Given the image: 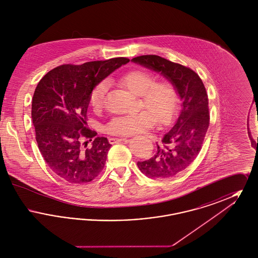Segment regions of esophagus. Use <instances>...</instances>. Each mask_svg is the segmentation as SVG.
I'll return each instance as SVG.
<instances>
[{
    "label": "esophagus",
    "mask_w": 258,
    "mask_h": 258,
    "mask_svg": "<svg viewBox=\"0 0 258 258\" xmlns=\"http://www.w3.org/2000/svg\"><path fill=\"white\" fill-rule=\"evenodd\" d=\"M108 140H109L110 144H114V143L124 141V140H126V138H124V137H120V138H118V137H110Z\"/></svg>",
    "instance_id": "esophagus-1"
}]
</instances>
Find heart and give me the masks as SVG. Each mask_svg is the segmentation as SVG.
Here are the masks:
<instances>
[{"label":"heart","mask_w":258,"mask_h":258,"mask_svg":"<svg viewBox=\"0 0 258 258\" xmlns=\"http://www.w3.org/2000/svg\"><path fill=\"white\" fill-rule=\"evenodd\" d=\"M155 76L148 72L135 70L119 78L122 86L133 94L140 96L141 106L147 110L135 114L117 116L106 124L105 132L114 135H135L153 127L157 119L160 123L167 124L175 118L178 111V95L170 82H156ZM108 82L102 81L93 89L90 103L96 110L104 104Z\"/></svg>","instance_id":"b5f03b06"}]
</instances>
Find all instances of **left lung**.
<instances>
[{"label": "left lung", "mask_w": 258, "mask_h": 258, "mask_svg": "<svg viewBox=\"0 0 258 258\" xmlns=\"http://www.w3.org/2000/svg\"><path fill=\"white\" fill-rule=\"evenodd\" d=\"M132 61L164 76L182 100L179 117L163 135L162 145L152 158L137 162L149 178H170L189 166L201 150L210 120L206 89L192 70L160 56L144 55Z\"/></svg>", "instance_id": "left-lung-1"}]
</instances>
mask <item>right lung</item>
<instances>
[{"mask_svg":"<svg viewBox=\"0 0 258 258\" xmlns=\"http://www.w3.org/2000/svg\"><path fill=\"white\" fill-rule=\"evenodd\" d=\"M128 61L121 57L79 66L62 64L38 82L32 102L37 146L50 169L67 182H91L103 169L111 147L107 138L96 137L88 149L81 142L82 137L92 141L97 135L87 124L90 95Z\"/></svg>","mask_w":258,"mask_h":258,"instance_id":"1","label":"right lung"}]
</instances>
